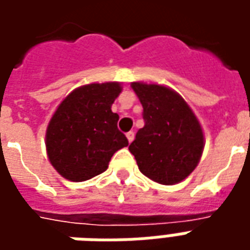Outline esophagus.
<instances>
[{
	"label": "esophagus",
	"instance_id": "34e87169",
	"mask_svg": "<svg viewBox=\"0 0 250 250\" xmlns=\"http://www.w3.org/2000/svg\"><path fill=\"white\" fill-rule=\"evenodd\" d=\"M125 136H127V139H128V142H132L134 141V138H135V134H134V132H132V131H130V132H127V134H125Z\"/></svg>",
	"mask_w": 250,
	"mask_h": 250
}]
</instances>
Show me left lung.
<instances>
[{
  "label": "left lung",
  "mask_w": 250,
  "mask_h": 250,
  "mask_svg": "<svg viewBox=\"0 0 250 250\" xmlns=\"http://www.w3.org/2000/svg\"><path fill=\"white\" fill-rule=\"evenodd\" d=\"M143 105L145 127L128 147L138 167L161 185L184 181L197 167L204 151V132L184 98L159 84L131 83Z\"/></svg>",
  "instance_id": "obj_1"
}]
</instances>
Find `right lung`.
Segmentation results:
<instances>
[{
    "label": "right lung",
    "instance_id": "right-lung-1",
    "mask_svg": "<svg viewBox=\"0 0 250 250\" xmlns=\"http://www.w3.org/2000/svg\"><path fill=\"white\" fill-rule=\"evenodd\" d=\"M122 92L118 82L92 83L73 89L48 125L46 154L56 171L72 182L104 173L115 152L128 146L111 105Z\"/></svg>",
    "mask_w": 250,
    "mask_h": 250
}]
</instances>
